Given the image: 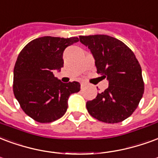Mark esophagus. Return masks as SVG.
I'll use <instances>...</instances> for the list:
<instances>
[{"label":"esophagus","instance_id":"1","mask_svg":"<svg viewBox=\"0 0 158 158\" xmlns=\"http://www.w3.org/2000/svg\"><path fill=\"white\" fill-rule=\"evenodd\" d=\"M85 85H86V84H85V83H84V82L81 83V89H84V88H85Z\"/></svg>","mask_w":158,"mask_h":158}]
</instances>
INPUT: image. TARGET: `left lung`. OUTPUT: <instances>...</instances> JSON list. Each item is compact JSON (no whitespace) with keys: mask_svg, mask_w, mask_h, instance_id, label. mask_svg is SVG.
Wrapping results in <instances>:
<instances>
[{"mask_svg":"<svg viewBox=\"0 0 158 158\" xmlns=\"http://www.w3.org/2000/svg\"><path fill=\"white\" fill-rule=\"evenodd\" d=\"M94 58L97 73L109 81V87L86 103L91 116L106 123H118L131 115L144 92L139 62L129 48L107 35L79 36Z\"/></svg>","mask_w":158,"mask_h":158,"instance_id":"8db88e82","label":"left lung"}]
</instances>
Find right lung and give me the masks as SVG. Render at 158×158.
<instances>
[{
    "label": "right lung",
    "instance_id": "1",
    "mask_svg": "<svg viewBox=\"0 0 158 158\" xmlns=\"http://www.w3.org/2000/svg\"><path fill=\"white\" fill-rule=\"evenodd\" d=\"M78 37H42L27 43L17 57L13 92L21 108L40 123L52 122L67 111L70 94L80 90L79 82L63 83L53 75L64 66L63 54Z\"/></svg>",
    "mask_w": 158,
    "mask_h": 158
}]
</instances>
